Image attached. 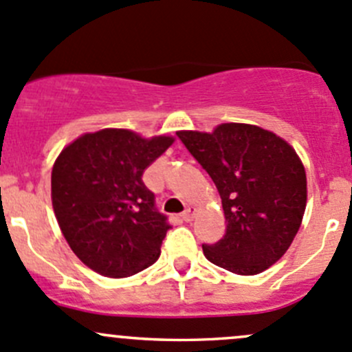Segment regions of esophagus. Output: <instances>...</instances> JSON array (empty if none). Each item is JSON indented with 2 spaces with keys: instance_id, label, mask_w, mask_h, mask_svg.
<instances>
[{
  "instance_id": "obj_1",
  "label": "esophagus",
  "mask_w": 352,
  "mask_h": 352,
  "mask_svg": "<svg viewBox=\"0 0 352 352\" xmlns=\"http://www.w3.org/2000/svg\"><path fill=\"white\" fill-rule=\"evenodd\" d=\"M194 214H196V211H194L192 208H189V209H186L182 214H180V218H182L186 223H190L194 219Z\"/></svg>"
}]
</instances>
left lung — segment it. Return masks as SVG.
I'll return each instance as SVG.
<instances>
[{
	"instance_id": "1",
	"label": "left lung",
	"mask_w": 352,
	"mask_h": 352,
	"mask_svg": "<svg viewBox=\"0 0 352 352\" xmlns=\"http://www.w3.org/2000/svg\"><path fill=\"white\" fill-rule=\"evenodd\" d=\"M221 197L226 233L202 245L206 258L255 276L293 243L307 208V172L287 141L254 124L225 122L211 133L177 131Z\"/></svg>"
}]
</instances>
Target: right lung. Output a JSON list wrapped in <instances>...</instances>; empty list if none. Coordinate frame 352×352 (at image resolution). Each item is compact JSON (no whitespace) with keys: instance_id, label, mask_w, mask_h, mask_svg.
<instances>
[{"instance_id":"right-lung-1","label":"right lung","mask_w":352,"mask_h":352,"mask_svg":"<svg viewBox=\"0 0 352 352\" xmlns=\"http://www.w3.org/2000/svg\"><path fill=\"white\" fill-rule=\"evenodd\" d=\"M175 138L129 129L85 133L56 158L51 199L67 245L105 278H129L155 264L170 225L156 211L143 173Z\"/></svg>"}]
</instances>
